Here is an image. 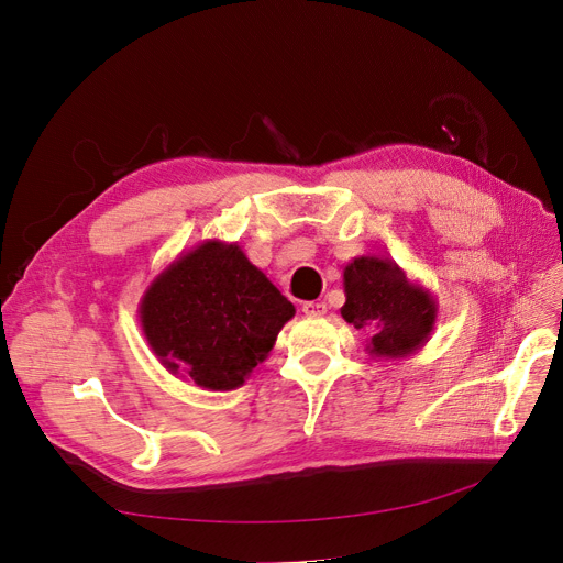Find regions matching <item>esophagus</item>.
<instances>
[{
  "instance_id": "obj_1",
  "label": "esophagus",
  "mask_w": 563,
  "mask_h": 563,
  "mask_svg": "<svg viewBox=\"0 0 563 563\" xmlns=\"http://www.w3.org/2000/svg\"><path fill=\"white\" fill-rule=\"evenodd\" d=\"M308 317H321V314H327V303H319V301H306L303 303V308H301Z\"/></svg>"
}]
</instances>
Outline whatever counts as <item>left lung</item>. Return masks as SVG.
Listing matches in <instances>:
<instances>
[{
	"mask_svg": "<svg viewBox=\"0 0 563 563\" xmlns=\"http://www.w3.org/2000/svg\"><path fill=\"white\" fill-rule=\"evenodd\" d=\"M342 317L369 333L365 351L374 361H404L429 342L438 319L431 291L410 280L390 257L358 255L344 266Z\"/></svg>",
	"mask_w": 563,
	"mask_h": 563,
	"instance_id": "8db88e82",
	"label": "left lung"
}]
</instances>
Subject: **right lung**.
Wrapping results in <instances>:
<instances>
[{
	"label": "right lung",
	"mask_w": 563,
	"mask_h": 563,
	"mask_svg": "<svg viewBox=\"0 0 563 563\" xmlns=\"http://www.w3.org/2000/svg\"><path fill=\"white\" fill-rule=\"evenodd\" d=\"M294 312L242 246L221 240L183 251L139 301L141 331L157 361L212 393L244 386Z\"/></svg>",
	"instance_id": "obj_1"
}]
</instances>
